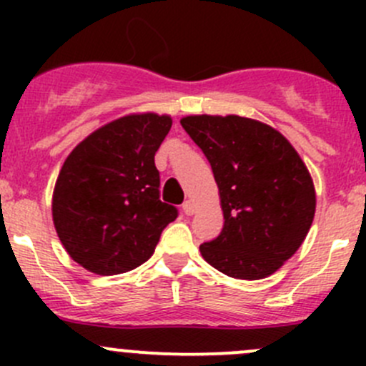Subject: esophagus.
I'll list each match as a JSON object with an SVG mask.
<instances>
[{
  "label": "esophagus",
  "instance_id": "34e87169",
  "mask_svg": "<svg viewBox=\"0 0 366 366\" xmlns=\"http://www.w3.org/2000/svg\"><path fill=\"white\" fill-rule=\"evenodd\" d=\"M182 210H184V214H186V216H193V214H194V204L191 200H186V202H184V205H182Z\"/></svg>",
  "mask_w": 366,
  "mask_h": 366
}]
</instances>
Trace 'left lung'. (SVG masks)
Returning <instances> with one entry per match:
<instances>
[{
  "label": "left lung",
  "instance_id": "1",
  "mask_svg": "<svg viewBox=\"0 0 366 366\" xmlns=\"http://www.w3.org/2000/svg\"><path fill=\"white\" fill-rule=\"evenodd\" d=\"M180 124L210 162L224 217L202 257L230 278L276 272L315 216V187L296 149L271 125L237 114H191Z\"/></svg>",
  "mask_w": 366,
  "mask_h": 366
}]
</instances>
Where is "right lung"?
<instances>
[{"label":"right lung","instance_id":"right-lung-1","mask_svg":"<svg viewBox=\"0 0 366 366\" xmlns=\"http://www.w3.org/2000/svg\"><path fill=\"white\" fill-rule=\"evenodd\" d=\"M168 114H127L84 138L58 175L53 221L74 262L101 276L120 274L152 257L179 210L159 200L157 149Z\"/></svg>","mask_w":366,"mask_h":366}]
</instances>
